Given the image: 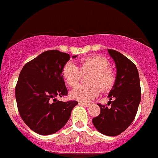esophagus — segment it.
I'll list each match as a JSON object with an SVG mask.
<instances>
[{"label":"esophagus","instance_id":"1","mask_svg":"<svg viewBox=\"0 0 158 158\" xmlns=\"http://www.w3.org/2000/svg\"><path fill=\"white\" fill-rule=\"evenodd\" d=\"M79 105H81V106H84V107H89V103L81 102H79Z\"/></svg>","mask_w":158,"mask_h":158}]
</instances>
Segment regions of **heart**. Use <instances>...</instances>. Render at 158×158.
Listing matches in <instances>:
<instances>
[{"label":"heart","mask_w":158,"mask_h":158,"mask_svg":"<svg viewBox=\"0 0 158 158\" xmlns=\"http://www.w3.org/2000/svg\"><path fill=\"white\" fill-rule=\"evenodd\" d=\"M109 67V61L101 56H91L79 62V68L69 62L62 68V77L67 85L75 87L79 84L82 74L91 72L88 78L89 85H81L70 93L71 98L82 102H88L99 95L101 86L106 91L114 86L116 80L114 72Z\"/></svg>","instance_id":"heart-1"}]
</instances>
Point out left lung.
Wrapping results in <instances>:
<instances>
[{"mask_svg":"<svg viewBox=\"0 0 158 158\" xmlns=\"http://www.w3.org/2000/svg\"><path fill=\"white\" fill-rule=\"evenodd\" d=\"M108 52L117 69L115 83L108 96L110 100L108 105L111 104V107L98 104L101 111L93 118V123L101 133L115 136L133 121L141 101V87L135 64L116 50L108 49Z\"/></svg>","mask_w":158,"mask_h":158,"instance_id":"left-lung-1","label":"left lung"}]
</instances>
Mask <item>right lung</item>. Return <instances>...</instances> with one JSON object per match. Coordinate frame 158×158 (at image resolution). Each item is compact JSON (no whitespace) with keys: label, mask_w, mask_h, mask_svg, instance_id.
<instances>
[{"label":"right lung","mask_w":158,"mask_h":158,"mask_svg":"<svg viewBox=\"0 0 158 158\" xmlns=\"http://www.w3.org/2000/svg\"><path fill=\"white\" fill-rule=\"evenodd\" d=\"M69 59L65 52L47 50L25 64L19 76L15 90L19 113L25 124L40 135L59 131L78 104L55 99L68 94L62 71Z\"/></svg>","instance_id":"add662e5"}]
</instances>
